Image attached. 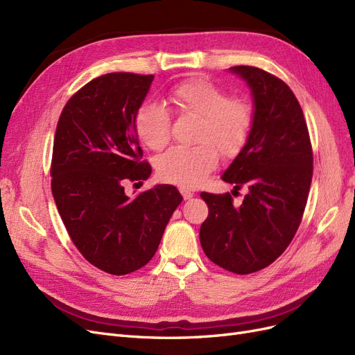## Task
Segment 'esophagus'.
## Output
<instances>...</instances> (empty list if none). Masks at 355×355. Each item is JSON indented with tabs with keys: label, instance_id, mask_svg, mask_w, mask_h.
Instances as JSON below:
<instances>
[{
	"label": "esophagus",
	"instance_id": "34e87169",
	"mask_svg": "<svg viewBox=\"0 0 355 355\" xmlns=\"http://www.w3.org/2000/svg\"><path fill=\"white\" fill-rule=\"evenodd\" d=\"M179 191H180L182 197H184L185 200H191L192 197L196 196V194H194V191H191L189 188H185V187H180V188H179Z\"/></svg>",
	"mask_w": 355,
	"mask_h": 355
}]
</instances>
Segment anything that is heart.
<instances>
[{
  "instance_id": "b5f03b06",
  "label": "heart",
  "mask_w": 355,
  "mask_h": 355,
  "mask_svg": "<svg viewBox=\"0 0 355 355\" xmlns=\"http://www.w3.org/2000/svg\"><path fill=\"white\" fill-rule=\"evenodd\" d=\"M178 112L198 116L194 146H175L157 159L158 176L185 188L198 187L218 164V148L232 157L245 145L253 125L249 103L228 99L218 85L201 78L178 84L170 92ZM135 130L141 142L158 151L170 139V115L164 106L146 102L135 115Z\"/></svg>"
}]
</instances>
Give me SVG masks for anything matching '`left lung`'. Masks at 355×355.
<instances>
[{
    "label": "left lung",
    "instance_id": "left-lung-1",
    "mask_svg": "<svg viewBox=\"0 0 355 355\" xmlns=\"http://www.w3.org/2000/svg\"><path fill=\"white\" fill-rule=\"evenodd\" d=\"M252 92L253 125L222 180L247 194L201 192L209 216L200 243L211 262L235 274L271 265L293 240L313 179V149L302 108L288 85L254 67H232Z\"/></svg>",
    "mask_w": 355,
    "mask_h": 355
}]
</instances>
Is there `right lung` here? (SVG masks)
I'll use <instances>...</instances> for the list:
<instances>
[{
    "mask_svg": "<svg viewBox=\"0 0 355 355\" xmlns=\"http://www.w3.org/2000/svg\"><path fill=\"white\" fill-rule=\"evenodd\" d=\"M154 75L112 72L92 80L63 108L53 144L51 192L75 247L112 275L130 274L155 254L182 202L173 185H155L130 198L127 180H146L151 166L135 115Z\"/></svg>",
    "mask_w": 355,
    "mask_h": 355,
    "instance_id": "add662e5",
    "label": "right lung"
}]
</instances>
